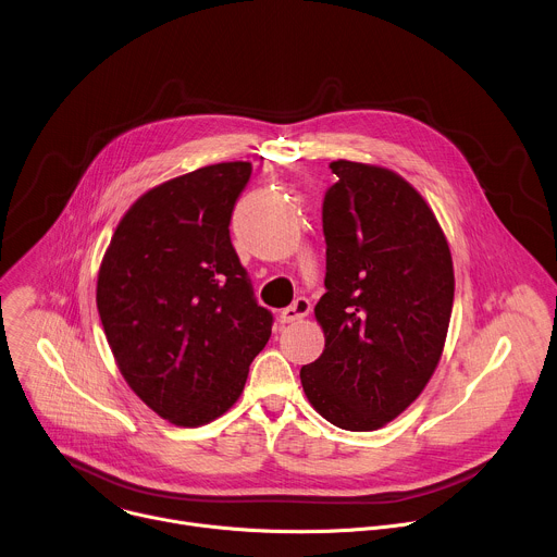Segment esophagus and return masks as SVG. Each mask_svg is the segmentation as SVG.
<instances>
[{"mask_svg":"<svg viewBox=\"0 0 557 557\" xmlns=\"http://www.w3.org/2000/svg\"><path fill=\"white\" fill-rule=\"evenodd\" d=\"M310 312V301L306 297H297L288 308L280 312V322L282 324H293L297 320H304V317Z\"/></svg>","mask_w":557,"mask_h":557,"instance_id":"1","label":"esophagus"}]
</instances>
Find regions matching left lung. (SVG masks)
Returning a JSON list of instances; mask_svg holds the SVG:
<instances>
[{
  "instance_id": "1",
  "label": "left lung",
  "mask_w": 557,
  "mask_h": 557,
  "mask_svg": "<svg viewBox=\"0 0 557 557\" xmlns=\"http://www.w3.org/2000/svg\"><path fill=\"white\" fill-rule=\"evenodd\" d=\"M324 196L326 346L299 379L310 406L350 432L399 417L434 374L454 304L445 233L423 196L385 168L333 161Z\"/></svg>"
}]
</instances>
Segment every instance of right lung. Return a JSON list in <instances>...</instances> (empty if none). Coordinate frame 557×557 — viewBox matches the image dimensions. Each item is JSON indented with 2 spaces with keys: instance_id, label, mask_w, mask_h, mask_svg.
I'll return each instance as SVG.
<instances>
[{
  "instance_id": "add662e5",
  "label": "right lung",
  "mask_w": 557,
  "mask_h": 557,
  "mask_svg": "<svg viewBox=\"0 0 557 557\" xmlns=\"http://www.w3.org/2000/svg\"><path fill=\"white\" fill-rule=\"evenodd\" d=\"M251 163H218L143 194L97 282L101 324L127 385L158 417L198 428L243 394L271 337L228 235Z\"/></svg>"
}]
</instances>
